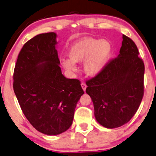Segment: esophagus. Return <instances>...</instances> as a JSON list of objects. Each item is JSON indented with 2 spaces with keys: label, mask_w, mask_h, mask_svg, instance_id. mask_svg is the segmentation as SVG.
Instances as JSON below:
<instances>
[{
  "label": "esophagus",
  "mask_w": 156,
  "mask_h": 156,
  "mask_svg": "<svg viewBox=\"0 0 156 156\" xmlns=\"http://www.w3.org/2000/svg\"><path fill=\"white\" fill-rule=\"evenodd\" d=\"M80 86H81L83 90L84 91H86V89L87 88V86L86 85V83H82L80 84Z\"/></svg>",
  "instance_id": "1"
}]
</instances>
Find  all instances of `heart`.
I'll list each match as a JSON object with an SVG mask.
<instances>
[{
  "label": "heart",
  "mask_w": 156,
  "mask_h": 156,
  "mask_svg": "<svg viewBox=\"0 0 156 156\" xmlns=\"http://www.w3.org/2000/svg\"><path fill=\"white\" fill-rule=\"evenodd\" d=\"M111 53V44L108 41L83 38L70 46L68 51L69 59H63L62 65L66 70L73 72L76 70L75 63L83 62L85 73L95 77L104 69Z\"/></svg>",
  "instance_id": "1"
}]
</instances>
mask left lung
Here are the masks:
<instances>
[{"label":"left lung","instance_id":"8db88e82","mask_svg":"<svg viewBox=\"0 0 156 156\" xmlns=\"http://www.w3.org/2000/svg\"><path fill=\"white\" fill-rule=\"evenodd\" d=\"M138 54L133 41L123 35L118 56L86 82V93L93 103L95 118L103 127H120L138 111L143 96L145 71Z\"/></svg>","mask_w":156,"mask_h":156}]
</instances>
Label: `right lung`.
I'll list each match as a JSON object with an SVG mask.
<instances>
[{"label": "right lung", "mask_w": 156, "mask_h": 156, "mask_svg": "<svg viewBox=\"0 0 156 156\" xmlns=\"http://www.w3.org/2000/svg\"><path fill=\"white\" fill-rule=\"evenodd\" d=\"M56 38L54 32L42 33L25 43L13 74V90L23 113L38 131L48 136L70 127L84 94L79 80L62 74Z\"/></svg>", "instance_id": "1"}]
</instances>
